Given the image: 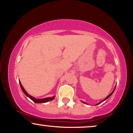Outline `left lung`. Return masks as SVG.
Returning <instances> with one entry per match:
<instances>
[{
    "instance_id": "1",
    "label": "left lung",
    "mask_w": 133,
    "mask_h": 133,
    "mask_svg": "<svg viewBox=\"0 0 133 133\" xmlns=\"http://www.w3.org/2000/svg\"><path fill=\"white\" fill-rule=\"evenodd\" d=\"M115 88H116V87H115ZM115 89H114V90H113V91H112V92H111V93H110V94L109 95H108V96H107V97H106V98H105V99H104L103 101H101V102H99V103L97 104L96 105H98V104H101V103H102V102H103V101H105L106 99H108V98H109V97H110V96H111V95L112 94H113V93L114 92V91H115ZM83 102V103H84V104H86V103H85V102Z\"/></svg>"
}]
</instances>
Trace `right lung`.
Instances as JSON below:
<instances>
[{
  "mask_svg": "<svg viewBox=\"0 0 133 133\" xmlns=\"http://www.w3.org/2000/svg\"><path fill=\"white\" fill-rule=\"evenodd\" d=\"M19 83H20V87H21V89L22 90V91H23V93H25V94L28 97H29V98L31 99L32 101L33 102H34L35 103H45V102H47L48 101H52L53 99H54V98H55V96H53V97H50V98H43V99H37V98H35L32 97L31 95H29L28 93L26 91L25 89H24V88L23 86H22L21 83H20V81H19Z\"/></svg>",
  "mask_w": 133,
  "mask_h": 133,
  "instance_id": "1",
  "label": "right lung"
}]
</instances>
